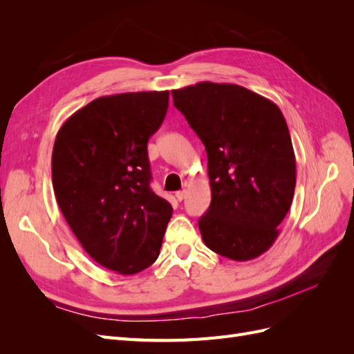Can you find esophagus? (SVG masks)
<instances>
[{
	"label": "esophagus",
	"instance_id": "34e87169",
	"mask_svg": "<svg viewBox=\"0 0 354 354\" xmlns=\"http://www.w3.org/2000/svg\"><path fill=\"white\" fill-rule=\"evenodd\" d=\"M186 198V190H178V192H176V199L177 201H183Z\"/></svg>",
	"mask_w": 354,
	"mask_h": 354
}]
</instances>
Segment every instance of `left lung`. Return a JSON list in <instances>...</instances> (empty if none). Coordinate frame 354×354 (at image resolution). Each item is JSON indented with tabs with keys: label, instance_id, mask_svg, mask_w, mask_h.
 Instances as JSON below:
<instances>
[{
	"label": "left lung",
	"instance_id": "obj_1",
	"mask_svg": "<svg viewBox=\"0 0 354 354\" xmlns=\"http://www.w3.org/2000/svg\"><path fill=\"white\" fill-rule=\"evenodd\" d=\"M171 94L208 156L211 205L198 223L203 243L234 261L255 259L276 241L295 190L281 109L234 84L198 82Z\"/></svg>",
	"mask_w": 354,
	"mask_h": 354
}]
</instances>
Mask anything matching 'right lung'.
<instances>
[{
  "mask_svg": "<svg viewBox=\"0 0 354 354\" xmlns=\"http://www.w3.org/2000/svg\"><path fill=\"white\" fill-rule=\"evenodd\" d=\"M169 91L122 93L69 116L51 156L63 217L94 261L134 274L159 255L173 207L151 189L147 142L162 124Z\"/></svg>",
  "mask_w": 354,
  "mask_h": 354,
  "instance_id": "obj_1",
  "label": "right lung"
}]
</instances>
